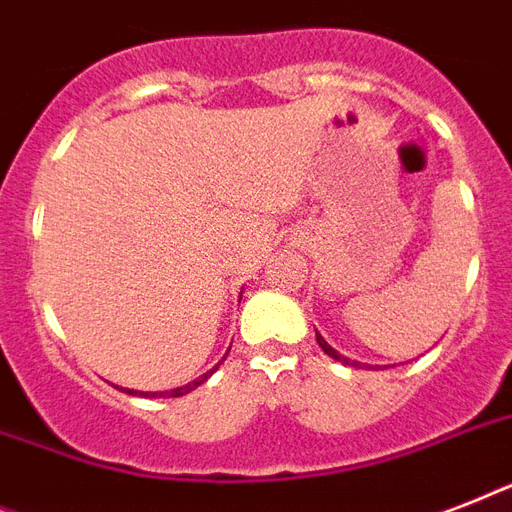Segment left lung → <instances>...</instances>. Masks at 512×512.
<instances>
[{"label": "left lung", "instance_id": "obj_1", "mask_svg": "<svg viewBox=\"0 0 512 512\" xmlns=\"http://www.w3.org/2000/svg\"><path fill=\"white\" fill-rule=\"evenodd\" d=\"M316 342H319L321 350H324L327 356L335 358V361H342V364H345V366H361V364H358V361H350V358H345V356H342V353H337V350L332 348V345H329V342L319 335V332H316Z\"/></svg>", "mask_w": 512, "mask_h": 512}]
</instances>
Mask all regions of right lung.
Here are the masks:
<instances>
[{"mask_svg":"<svg viewBox=\"0 0 512 512\" xmlns=\"http://www.w3.org/2000/svg\"><path fill=\"white\" fill-rule=\"evenodd\" d=\"M225 356H228V353H225ZM225 356H223V361H225ZM223 361H220V364H223ZM220 364H217V366H220ZM217 366H212L209 372H204V374H201V377H196V380H193V382H188V385H180V388L156 390V393H146V390H130V388H124V393H130V396H143V398H180V396H185V393H191V390L199 388L201 382H207L209 377H212V372H215Z\"/></svg>","mask_w":512,"mask_h":512,"instance_id":"1","label":"right lung"}]
</instances>
